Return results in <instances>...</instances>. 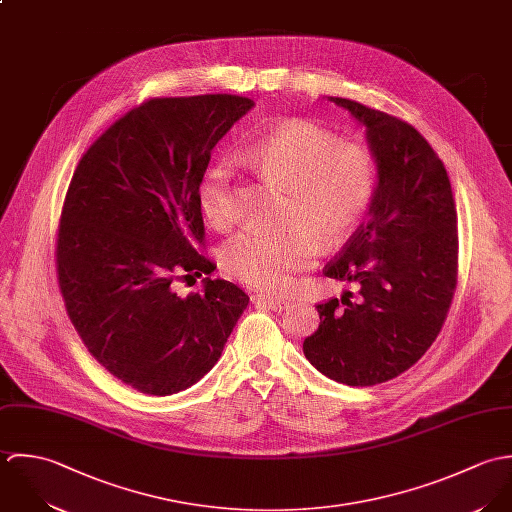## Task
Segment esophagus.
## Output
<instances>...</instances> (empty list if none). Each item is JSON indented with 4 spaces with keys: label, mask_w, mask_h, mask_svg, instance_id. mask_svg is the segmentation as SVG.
I'll return each mask as SVG.
<instances>
[{
    "label": "esophagus",
    "mask_w": 512,
    "mask_h": 512,
    "mask_svg": "<svg viewBox=\"0 0 512 512\" xmlns=\"http://www.w3.org/2000/svg\"><path fill=\"white\" fill-rule=\"evenodd\" d=\"M253 303L257 307L271 308V310H283L287 307V301L285 299H279V297H271V295H255L253 297Z\"/></svg>",
    "instance_id": "esophagus-1"
}]
</instances>
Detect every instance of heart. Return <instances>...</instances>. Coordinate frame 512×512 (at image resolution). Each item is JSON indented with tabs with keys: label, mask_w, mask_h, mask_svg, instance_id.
<instances>
[{
	"label": "heart",
	"mask_w": 512,
	"mask_h": 512,
	"mask_svg": "<svg viewBox=\"0 0 512 512\" xmlns=\"http://www.w3.org/2000/svg\"><path fill=\"white\" fill-rule=\"evenodd\" d=\"M243 160L291 192L287 231L245 229L219 251L221 267L231 277L261 291L287 289L314 261L318 241L328 249L344 245L374 200V154L362 144L340 142L336 134L307 120L287 122L249 142ZM233 178V160L219 158L198 184L200 211L213 227H225L235 217Z\"/></svg>",
	"instance_id": "obj_1"
}]
</instances>
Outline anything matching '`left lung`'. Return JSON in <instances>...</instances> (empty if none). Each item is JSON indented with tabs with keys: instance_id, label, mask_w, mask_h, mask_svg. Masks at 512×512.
Segmentation results:
<instances>
[{
	"instance_id": "1",
	"label": "left lung",
	"mask_w": 512,
	"mask_h": 512,
	"mask_svg": "<svg viewBox=\"0 0 512 512\" xmlns=\"http://www.w3.org/2000/svg\"><path fill=\"white\" fill-rule=\"evenodd\" d=\"M378 164L368 219L324 275L356 283L316 305L308 362L334 382L376 386L411 368L437 338L457 285V211L447 170L408 122L340 97Z\"/></svg>"
}]
</instances>
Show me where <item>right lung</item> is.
<instances>
[{
    "mask_svg": "<svg viewBox=\"0 0 512 512\" xmlns=\"http://www.w3.org/2000/svg\"><path fill=\"white\" fill-rule=\"evenodd\" d=\"M253 101L150 99L83 154L61 213L57 277L67 314L99 364L134 390L172 396L200 382L249 305L223 279L180 297L174 281L213 273L198 184L213 146Z\"/></svg>",
    "mask_w": 512,
    "mask_h": 512,
    "instance_id": "1",
    "label": "right lung"
}]
</instances>
